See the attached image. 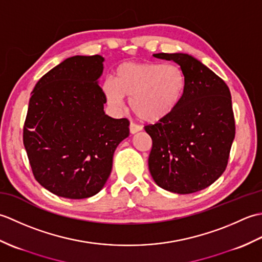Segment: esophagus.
Masks as SVG:
<instances>
[{"instance_id": "34e87169", "label": "esophagus", "mask_w": 262, "mask_h": 262, "mask_svg": "<svg viewBox=\"0 0 262 262\" xmlns=\"http://www.w3.org/2000/svg\"><path fill=\"white\" fill-rule=\"evenodd\" d=\"M141 129H142L141 126H138L136 124H133V122L129 125V133H130V134H136V133H138Z\"/></svg>"}]
</instances>
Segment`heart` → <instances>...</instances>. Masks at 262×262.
<instances>
[{
	"mask_svg": "<svg viewBox=\"0 0 262 262\" xmlns=\"http://www.w3.org/2000/svg\"><path fill=\"white\" fill-rule=\"evenodd\" d=\"M186 89V76L176 65L125 63L116 70V80L107 79L102 91L108 103L120 109L125 97L132 110L144 121L158 122L174 113Z\"/></svg>",
	"mask_w": 262,
	"mask_h": 262,
	"instance_id": "heart-1",
	"label": "heart"
}]
</instances>
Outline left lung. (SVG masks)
Instances as JSON below:
<instances>
[{
  "instance_id": "1",
  "label": "left lung",
  "mask_w": 262,
  "mask_h": 262,
  "mask_svg": "<svg viewBox=\"0 0 262 262\" xmlns=\"http://www.w3.org/2000/svg\"><path fill=\"white\" fill-rule=\"evenodd\" d=\"M153 56L179 65L186 76V89L173 114L145 126L152 138L149 173L164 190L197 192L219 179L227 165L235 137L230 89L191 55L159 53Z\"/></svg>"
}]
</instances>
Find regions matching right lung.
<instances>
[{
  "mask_svg": "<svg viewBox=\"0 0 262 262\" xmlns=\"http://www.w3.org/2000/svg\"><path fill=\"white\" fill-rule=\"evenodd\" d=\"M100 55L69 57L31 93L24 145L36 180L58 197L83 199L104 187L129 121L105 115Z\"/></svg>",
  "mask_w": 262,
  "mask_h": 262,
  "instance_id": "right-lung-1",
  "label": "right lung"
}]
</instances>
